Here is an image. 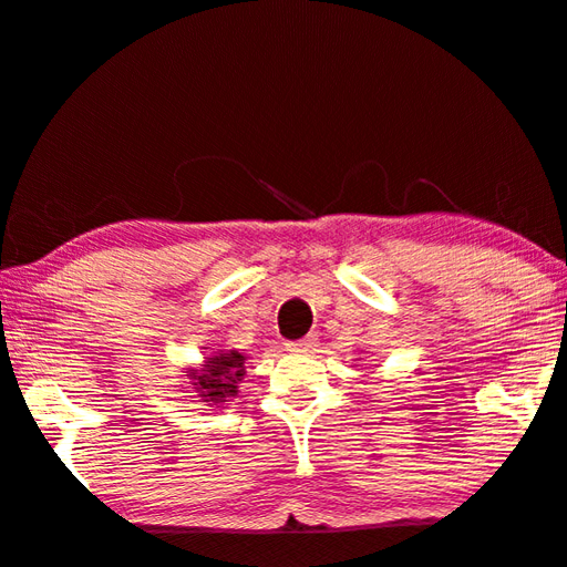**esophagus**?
Segmentation results:
<instances>
[{"label":"esophagus","instance_id":"obj_1","mask_svg":"<svg viewBox=\"0 0 567 567\" xmlns=\"http://www.w3.org/2000/svg\"><path fill=\"white\" fill-rule=\"evenodd\" d=\"M315 347H317V337L315 334L300 339V342H287L285 344L287 352H310V349H315Z\"/></svg>","mask_w":567,"mask_h":567}]
</instances>
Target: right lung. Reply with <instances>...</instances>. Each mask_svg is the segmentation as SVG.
Masks as SVG:
<instances>
[{"mask_svg": "<svg viewBox=\"0 0 567 567\" xmlns=\"http://www.w3.org/2000/svg\"><path fill=\"white\" fill-rule=\"evenodd\" d=\"M245 357L238 349H218L203 357V364L188 367L183 377L188 379L190 394L205 401L208 406L228 404L238 396V384L245 377Z\"/></svg>", "mask_w": 567, "mask_h": 567, "instance_id": "add662e5", "label": "right lung"}]
</instances>
